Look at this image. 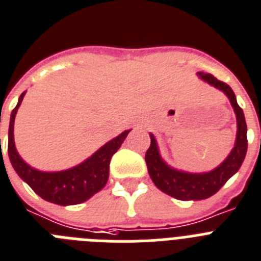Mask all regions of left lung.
<instances>
[{
    "mask_svg": "<svg viewBox=\"0 0 261 261\" xmlns=\"http://www.w3.org/2000/svg\"><path fill=\"white\" fill-rule=\"evenodd\" d=\"M197 75L199 79L215 87L217 90L222 91L228 97L237 116V140L230 154L227 155L226 160L219 166L204 173H189V171L171 168L170 165L166 164L160 154L155 137L152 133H149L150 146L145 154L149 175L152 178L153 184L162 193L179 200L206 199L219 191L220 188L240 169L246 157L247 146H248L244 113L238 104L237 96L231 90V87L218 80L217 77H214L211 73L197 72Z\"/></svg>",
    "mask_w": 261,
    "mask_h": 261,
    "instance_id": "obj_1",
    "label": "left lung"
}]
</instances>
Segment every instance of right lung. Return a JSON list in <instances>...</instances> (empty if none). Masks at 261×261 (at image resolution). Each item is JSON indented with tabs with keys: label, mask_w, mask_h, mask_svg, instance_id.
<instances>
[{
	"label": "right lung",
	"mask_w": 261,
	"mask_h": 261,
	"mask_svg": "<svg viewBox=\"0 0 261 261\" xmlns=\"http://www.w3.org/2000/svg\"><path fill=\"white\" fill-rule=\"evenodd\" d=\"M24 93L26 91L19 96L18 103L10 115L8 153L12 166L21 177L22 181L26 182L42 199L61 206H71V204L86 202L106 186L109 177L111 158L119 150L128 133L130 132V129L124 130L121 135L104 144L91 157L73 168L62 171L37 170L22 160L14 144L13 132H14L15 115L23 100Z\"/></svg>",
	"instance_id": "right-lung-1"
}]
</instances>
